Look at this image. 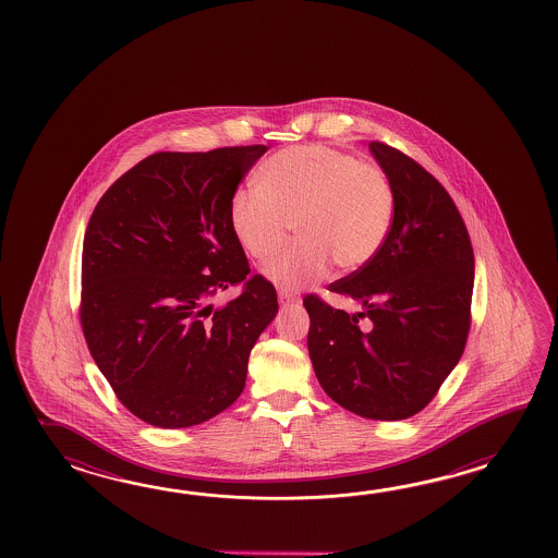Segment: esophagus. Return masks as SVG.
Segmentation results:
<instances>
[{
    "label": "esophagus",
    "mask_w": 558,
    "mask_h": 558,
    "mask_svg": "<svg viewBox=\"0 0 558 558\" xmlns=\"http://www.w3.org/2000/svg\"><path fill=\"white\" fill-rule=\"evenodd\" d=\"M277 296H279V303H281L283 307H287V305H293V303H299V301H301L299 295L291 293V291H284V289H281V291L277 293Z\"/></svg>",
    "instance_id": "34e87169"
}]
</instances>
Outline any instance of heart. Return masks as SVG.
I'll use <instances>...</instances> for the list:
<instances>
[{
    "label": "heart",
    "instance_id": "1",
    "mask_svg": "<svg viewBox=\"0 0 558 558\" xmlns=\"http://www.w3.org/2000/svg\"><path fill=\"white\" fill-rule=\"evenodd\" d=\"M397 195L385 169L325 145H296L263 163L255 187L235 191L229 223L255 262H267L289 223L295 243L265 267L281 289H301L335 267L351 275L391 235Z\"/></svg>",
    "mask_w": 558,
    "mask_h": 558
}]
</instances>
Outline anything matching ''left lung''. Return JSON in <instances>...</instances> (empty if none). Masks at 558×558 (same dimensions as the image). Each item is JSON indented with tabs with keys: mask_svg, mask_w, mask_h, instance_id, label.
Returning a JSON list of instances; mask_svg holds the SVG:
<instances>
[{
	"mask_svg": "<svg viewBox=\"0 0 558 558\" xmlns=\"http://www.w3.org/2000/svg\"><path fill=\"white\" fill-rule=\"evenodd\" d=\"M368 149L397 195L379 255L329 284L361 308L349 315L307 295V347L323 391L347 411L401 421L423 411L463 355L474 257L463 217L437 179L385 143Z\"/></svg>",
	"mask_w": 558,
	"mask_h": 558,
	"instance_id": "obj_1",
	"label": "left lung"
}]
</instances>
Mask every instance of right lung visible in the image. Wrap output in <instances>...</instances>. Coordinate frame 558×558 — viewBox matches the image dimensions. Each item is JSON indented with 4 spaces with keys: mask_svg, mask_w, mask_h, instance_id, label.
I'll list each match as a JSON object with an SVG mask.
<instances>
[{
    "mask_svg": "<svg viewBox=\"0 0 558 558\" xmlns=\"http://www.w3.org/2000/svg\"><path fill=\"white\" fill-rule=\"evenodd\" d=\"M269 147L149 155L104 193L85 231L82 327L95 365L145 423L185 428L238 401L277 315L229 223L241 179ZM242 295L213 311L231 283Z\"/></svg>",
    "mask_w": 558,
    "mask_h": 558,
    "instance_id": "right-lung-1",
    "label": "right lung"
}]
</instances>
